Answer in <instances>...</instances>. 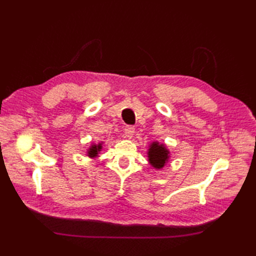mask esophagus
<instances>
[{"label":"esophagus","instance_id":"obj_1","mask_svg":"<svg viewBox=\"0 0 256 256\" xmlns=\"http://www.w3.org/2000/svg\"><path fill=\"white\" fill-rule=\"evenodd\" d=\"M134 132H135V128H134V126H132V125H128V126L124 128V135H125V138H132V136L134 135Z\"/></svg>","mask_w":256,"mask_h":256}]
</instances>
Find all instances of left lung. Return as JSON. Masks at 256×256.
Listing matches in <instances>:
<instances>
[{"label": "left lung", "instance_id": "obj_1", "mask_svg": "<svg viewBox=\"0 0 256 256\" xmlns=\"http://www.w3.org/2000/svg\"><path fill=\"white\" fill-rule=\"evenodd\" d=\"M148 162L155 170H162L170 157V152L167 150L165 144H160V142H152L148 150Z\"/></svg>", "mask_w": 256, "mask_h": 256}]
</instances>
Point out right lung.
Here are the masks:
<instances>
[{
  "label": "right lung",
  "mask_w": 256,
  "mask_h": 256,
  "mask_svg": "<svg viewBox=\"0 0 256 256\" xmlns=\"http://www.w3.org/2000/svg\"><path fill=\"white\" fill-rule=\"evenodd\" d=\"M102 142L98 144H92L90 148L86 150V155H88L90 158H96V157L99 156V153L102 150Z\"/></svg>",
  "instance_id": "1"
}]
</instances>
